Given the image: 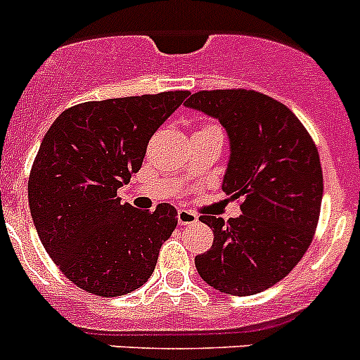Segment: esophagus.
Masks as SVG:
<instances>
[{
  "label": "esophagus",
  "mask_w": 360,
  "mask_h": 360,
  "mask_svg": "<svg viewBox=\"0 0 360 360\" xmlns=\"http://www.w3.org/2000/svg\"><path fill=\"white\" fill-rule=\"evenodd\" d=\"M196 221H198V216L194 212H191V210H186V209L178 210V223H180V225H193V223H196Z\"/></svg>",
  "instance_id": "obj_1"
}]
</instances>
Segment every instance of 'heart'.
Wrapping results in <instances>:
<instances>
[{
    "label": "heart",
    "instance_id": "1",
    "mask_svg": "<svg viewBox=\"0 0 360 360\" xmlns=\"http://www.w3.org/2000/svg\"><path fill=\"white\" fill-rule=\"evenodd\" d=\"M203 128H212V124H207V127H203Z\"/></svg>",
    "mask_w": 360,
    "mask_h": 360
}]
</instances>
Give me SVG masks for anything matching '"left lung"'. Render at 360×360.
Returning <instances> with one entry per match:
<instances>
[{"instance_id": "obj_1", "label": "left lung", "mask_w": 360, "mask_h": 360, "mask_svg": "<svg viewBox=\"0 0 360 360\" xmlns=\"http://www.w3.org/2000/svg\"><path fill=\"white\" fill-rule=\"evenodd\" d=\"M186 107L212 115L230 137L223 191L243 198L240 216H202L212 248L196 255L203 280L217 291L248 296L292 271L311 246L323 198L319 153L288 107L246 89L200 91Z\"/></svg>"}]
</instances>
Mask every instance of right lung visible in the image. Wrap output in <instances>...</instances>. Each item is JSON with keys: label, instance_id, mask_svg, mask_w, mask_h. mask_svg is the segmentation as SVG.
Returning a JSON list of instances; mask_svg holds the SVG:
<instances>
[{"label": "right lung", "instance_id": "right-lung-1", "mask_svg": "<svg viewBox=\"0 0 360 360\" xmlns=\"http://www.w3.org/2000/svg\"><path fill=\"white\" fill-rule=\"evenodd\" d=\"M189 91L85 101L46 131L28 178L39 239L58 269L84 291L123 296L146 283L176 209L121 203L117 189L143 166L148 143Z\"/></svg>", "mask_w": 360, "mask_h": 360}]
</instances>
